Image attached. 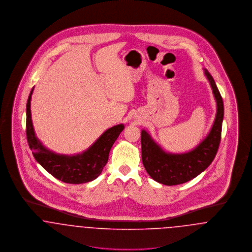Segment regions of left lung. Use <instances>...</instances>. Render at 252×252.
I'll return each instance as SVG.
<instances>
[{
  "label": "left lung",
  "instance_id": "obj_1",
  "mask_svg": "<svg viewBox=\"0 0 252 252\" xmlns=\"http://www.w3.org/2000/svg\"><path fill=\"white\" fill-rule=\"evenodd\" d=\"M217 104L216 120L212 130L201 144L192 151L184 154H168L143 130L141 133L142 160L149 176L164 185H178L192 180L203 172L216 157L222 132L224 104L216 82L211 73L205 70Z\"/></svg>",
  "mask_w": 252,
  "mask_h": 252
}]
</instances>
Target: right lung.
<instances>
[{"label": "right lung", "mask_w": 252, "mask_h": 252, "mask_svg": "<svg viewBox=\"0 0 252 252\" xmlns=\"http://www.w3.org/2000/svg\"><path fill=\"white\" fill-rule=\"evenodd\" d=\"M32 89L26 105V137L36 161L56 179L65 183L80 184L95 180L108 162L111 146L124 130V125L108 128L94 144L82 154L58 155L47 150L35 136L31 119L30 102Z\"/></svg>", "instance_id": "obj_1"}]
</instances>
